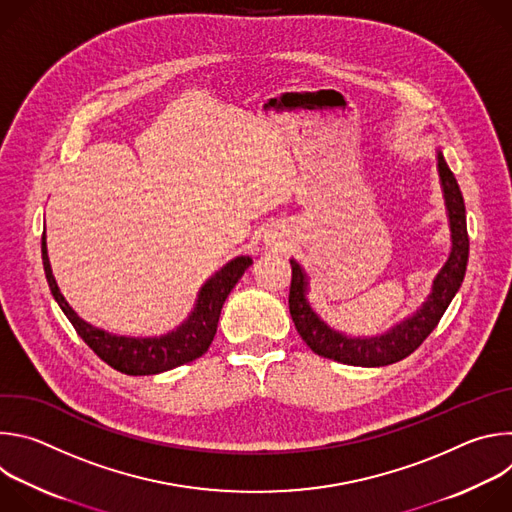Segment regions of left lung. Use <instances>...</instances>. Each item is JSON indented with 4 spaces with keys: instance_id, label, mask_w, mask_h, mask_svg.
I'll return each mask as SVG.
<instances>
[{
    "instance_id": "8db88e82",
    "label": "left lung",
    "mask_w": 512,
    "mask_h": 512,
    "mask_svg": "<svg viewBox=\"0 0 512 512\" xmlns=\"http://www.w3.org/2000/svg\"><path fill=\"white\" fill-rule=\"evenodd\" d=\"M435 154L437 174H440V184L446 202L452 249L444 267L433 279L427 300L415 314H411L403 322L395 324L393 328L377 336H350L342 330H336L310 306L306 298V271L296 259H289V314L302 340L316 354L344 364H352V367H387V364L399 362L405 356H409L431 334V330L442 320L450 302L458 294L466 275L470 251L466 229V206L458 180L452 174L450 166L446 164L442 150L437 148Z\"/></svg>"
}]
</instances>
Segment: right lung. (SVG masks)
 <instances>
[{"mask_svg":"<svg viewBox=\"0 0 512 512\" xmlns=\"http://www.w3.org/2000/svg\"><path fill=\"white\" fill-rule=\"evenodd\" d=\"M42 263H44L48 287L52 291L56 304L66 314L70 324L75 326L79 336L93 348V352L115 371L123 375L143 377V375H158V373L176 369L180 364L196 360L208 350L216 334L223 304L229 298L231 289L243 277L245 269L253 263V259L249 255H239L231 259L223 269H218L210 279H206V283L198 291L194 310L176 330L162 336H148V338L111 334L103 328L89 324L68 306L52 275L48 249H46V229L42 235Z\"/></svg>","mask_w":512,"mask_h":512,"instance_id":"1","label":"right lung"}]
</instances>
